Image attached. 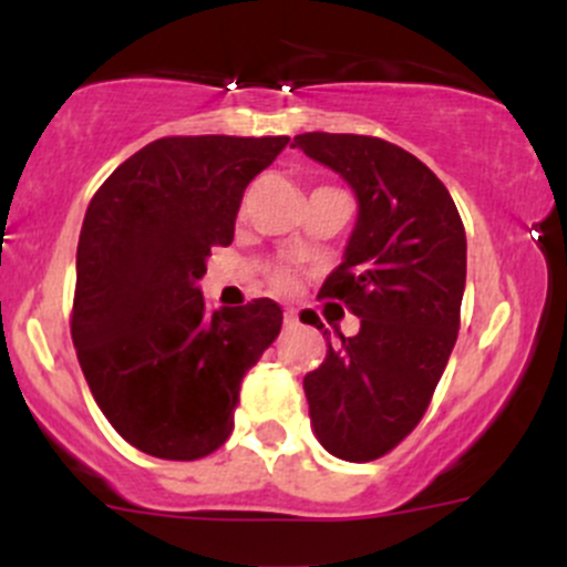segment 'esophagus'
<instances>
[{"label":"esophagus","mask_w":567,"mask_h":567,"mask_svg":"<svg viewBox=\"0 0 567 567\" xmlns=\"http://www.w3.org/2000/svg\"><path fill=\"white\" fill-rule=\"evenodd\" d=\"M296 320H299V318H296V312H293V310L285 312V326H296Z\"/></svg>","instance_id":"obj_1"}]
</instances>
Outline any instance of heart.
Masks as SVG:
<instances>
[{"label": "heart", "instance_id": "obj_1", "mask_svg": "<svg viewBox=\"0 0 567 567\" xmlns=\"http://www.w3.org/2000/svg\"><path fill=\"white\" fill-rule=\"evenodd\" d=\"M268 282H271V288L279 290V293H288V290L296 288V271L288 266H274L271 271H268Z\"/></svg>", "mask_w": 567, "mask_h": 567}]
</instances>
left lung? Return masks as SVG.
<instances>
[{
  "label": "left lung",
  "instance_id": "obj_1",
  "mask_svg": "<svg viewBox=\"0 0 567 567\" xmlns=\"http://www.w3.org/2000/svg\"><path fill=\"white\" fill-rule=\"evenodd\" d=\"M293 147L340 173L359 199L346 260L318 299L342 301L362 326L329 342L305 392L318 442L337 458L368 463L420 425L447 368L461 329L466 233L447 186L392 142L312 131L293 136Z\"/></svg>",
  "mask_w": 567,
  "mask_h": 567
}]
</instances>
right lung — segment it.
Masks as SVG:
<instances>
[{
	"mask_svg": "<svg viewBox=\"0 0 567 567\" xmlns=\"http://www.w3.org/2000/svg\"><path fill=\"white\" fill-rule=\"evenodd\" d=\"M288 136H164L90 199L76 249L71 337L95 403L147 455L197 461L233 433L241 381L282 329L255 299L210 310V249L230 247L244 188Z\"/></svg>",
	"mask_w": 567,
	"mask_h": 567,
	"instance_id": "right-lung-1",
	"label": "right lung"
}]
</instances>
